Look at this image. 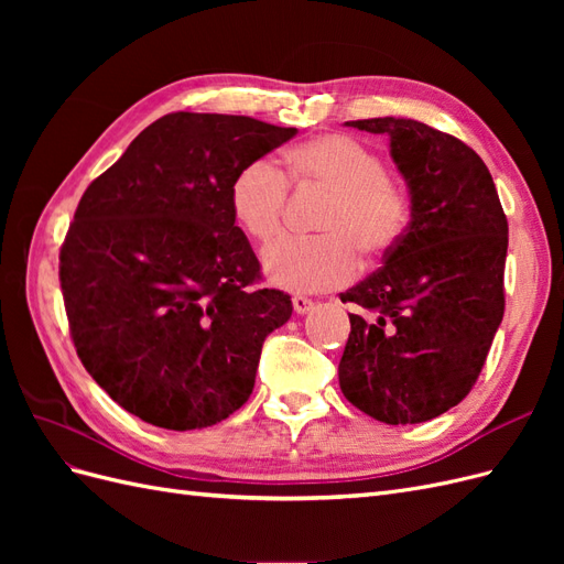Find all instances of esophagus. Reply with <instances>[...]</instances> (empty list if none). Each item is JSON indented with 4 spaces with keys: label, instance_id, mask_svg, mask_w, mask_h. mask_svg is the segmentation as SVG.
I'll list each match as a JSON object with an SVG mask.
<instances>
[{
    "label": "esophagus",
    "instance_id": "obj_1",
    "mask_svg": "<svg viewBox=\"0 0 564 564\" xmlns=\"http://www.w3.org/2000/svg\"><path fill=\"white\" fill-rule=\"evenodd\" d=\"M292 305H294V311L299 313V315H305V313H311L313 311V299H308V296H294L292 299Z\"/></svg>",
    "mask_w": 564,
    "mask_h": 564
}]
</instances>
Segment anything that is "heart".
Listing matches in <instances>:
<instances>
[{
	"instance_id": "heart-1",
	"label": "heart",
	"mask_w": 564,
	"mask_h": 564,
	"mask_svg": "<svg viewBox=\"0 0 564 564\" xmlns=\"http://www.w3.org/2000/svg\"><path fill=\"white\" fill-rule=\"evenodd\" d=\"M329 193L315 228L319 235L282 237L263 253L268 280L286 292H324L348 284L360 253L395 249L412 220L406 185L386 174L377 150L346 133H322L284 150L280 169L268 160L245 164L230 181V212L253 242L268 245L282 230L289 187Z\"/></svg>"
}]
</instances>
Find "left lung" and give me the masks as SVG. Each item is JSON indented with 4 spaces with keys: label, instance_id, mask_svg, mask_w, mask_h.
<instances>
[{
    "label": "left lung",
    "instance_id": "obj_1",
    "mask_svg": "<svg viewBox=\"0 0 564 564\" xmlns=\"http://www.w3.org/2000/svg\"><path fill=\"white\" fill-rule=\"evenodd\" d=\"M386 133L412 195V220L383 265L340 294L350 336L338 383L371 419L431 421L464 400L503 319L508 220L480 155L416 119L346 122Z\"/></svg>",
    "mask_w": 564,
    "mask_h": 564
}]
</instances>
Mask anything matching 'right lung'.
I'll use <instances>...</instances> for the list:
<instances>
[{
  "label": "right lung",
  "mask_w": 564,
  "mask_h": 564,
  "mask_svg": "<svg viewBox=\"0 0 564 564\" xmlns=\"http://www.w3.org/2000/svg\"><path fill=\"white\" fill-rule=\"evenodd\" d=\"M245 115L172 112L82 195L61 247L70 336L91 379L166 431L207 429L253 390L263 340L292 299L230 212L240 169L294 139Z\"/></svg>",
  "instance_id": "add662e5"
}]
</instances>
